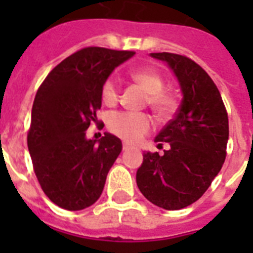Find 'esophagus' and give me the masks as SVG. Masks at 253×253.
Returning a JSON list of instances; mask_svg holds the SVG:
<instances>
[{
	"label": "esophagus",
	"mask_w": 253,
	"mask_h": 253,
	"mask_svg": "<svg viewBox=\"0 0 253 253\" xmlns=\"http://www.w3.org/2000/svg\"><path fill=\"white\" fill-rule=\"evenodd\" d=\"M128 148H130V146H128L127 143H123V144H122V150L123 151H127V150H128Z\"/></svg>",
	"instance_id": "obj_1"
}]
</instances>
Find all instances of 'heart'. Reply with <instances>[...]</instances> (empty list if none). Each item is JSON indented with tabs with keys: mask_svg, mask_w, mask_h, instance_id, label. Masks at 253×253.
<instances>
[{
	"mask_svg": "<svg viewBox=\"0 0 253 253\" xmlns=\"http://www.w3.org/2000/svg\"><path fill=\"white\" fill-rule=\"evenodd\" d=\"M130 77L147 91L146 102L162 118H168L176 110V99L169 91L164 90L166 79L150 68L134 69ZM121 85L117 77H107L101 86V98L106 105L113 106L118 102ZM154 119L146 113L118 111L109 117L107 127L118 138L128 143L139 142L143 136L154 130Z\"/></svg>",
	"mask_w": 253,
	"mask_h": 253,
	"instance_id": "1",
	"label": "heart"
}]
</instances>
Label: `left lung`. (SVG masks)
<instances>
[{"instance_id":"1","label":"left lung","mask_w":253,"mask_h":253,"mask_svg":"<svg viewBox=\"0 0 253 253\" xmlns=\"http://www.w3.org/2000/svg\"><path fill=\"white\" fill-rule=\"evenodd\" d=\"M167 61L184 94L176 117L155 139L169 144L164 154L143 155L136 172L139 190L159 208L184 209L204 196L227 155L228 117L216 85L192 59L170 52L151 53Z\"/></svg>"}]
</instances>
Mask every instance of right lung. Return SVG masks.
<instances>
[{
    "label": "right lung",
    "mask_w": 253,
    "mask_h": 253,
    "mask_svg": "<svg viewBox=\"0 0 253 253\" xmlns=\"http://www.w3.org/2000/svg\"><path fill=\"white\" fill-rule=\"evenodd\" d=\"M134 53L85 47L57 64L38 89L27 146L41 188L65 210H83L98 200L122 151L114 135L105 134L95 143L85 131L99 122L103 81Z\"/></svg>",
    "instance_id": "add662e5"
}]
</instances>
